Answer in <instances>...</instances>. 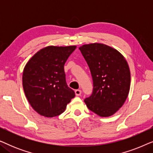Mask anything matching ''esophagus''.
Here are the masks:
<instances>
[{
    "mask_svg": "<svg viewBox=\"0 0 153 153\" xmlns=\"http://www.w3.org/2000/svg\"><path fill=\"white\" fill-rule=\"evenodd\" d=\"M75 94H76V96H80L81 94V91L79 89L76 90V91H75Z\"/></svg>",
    "mask_w": 153,
    "mask_h": 153,
    "instance_id": "1",
    "label": "esophagus"
}]
</instances>
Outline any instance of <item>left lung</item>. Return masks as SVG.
<instances>
[{"instance_id": "left-lung-1", "label": "left lung", "mask_w": 153, "mask_h": 153, "mask_svg": "<svg viewBox=\"0 0 153 153\" xmlns=\"http://www.w3.org/2000/svg\"><path fill=\"white\" fill-rule=\"evenodd\" d=\"M91 70L93 93L84 100L87 107L101 117L114 114L124 104L130 88V71L122 54L100 43L79 47Z\"/></svg>"}]
</instances>
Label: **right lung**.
<instances>
[{
    "instance_id": "obj_1",
    "label": "right lung",
    "mask_w": 153,
    "mask_h": 153,
    "mask_svg": "<svg viewBox=\"0 0 153 153\" xmlns=\"http://www.w3.org/2000/svg\"><path fill=\"white\" fill-rule=\"evenodd\" d=\"M76 46H49L37 51L23 72V87L27 100L35 111L52 118L65 111L75 97L66 83L64 65Z\"/></svg>"
}]
</instances>
